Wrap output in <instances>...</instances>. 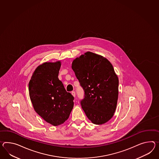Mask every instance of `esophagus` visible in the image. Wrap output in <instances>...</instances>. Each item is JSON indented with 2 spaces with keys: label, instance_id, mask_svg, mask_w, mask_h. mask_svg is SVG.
Instances as JSON below:
<instances>
[{
  "label": "esophagus",
  "instance_id": "34e87169",
  "mask_svg": "<svg viewBox=\"0 0 159 159\" xmlns=\"http://www.w3.org/2000/svg\"><path fill=\"white\" fill-rule=\"evenodd\" d=\"M71 93H72V95L74 97H75V96H76V93H75V91H72V92H71Z\"/></svg>",
  "mask_w": 159,
  "mask_h": 159
}]
</instances>
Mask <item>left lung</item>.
<instances>
[{
	"label": "left lung",
	"mask_w": 159,
	"mask_h": 159,
	"mask_svg": "<svg viewBox=\"0 0 159 159\" xmlns=\"http://www.w3.org/2000/svg\"><path fill=\"white\" fill-rule=\"evenodd\" d=\"M72 68L84 91L80 103L86 116L93 124H105L114 116L118 97L119 80L112 64L87 52L74 60Z\"/></svg>",
	"instance_id": "8db88e82"
}]
</instances>
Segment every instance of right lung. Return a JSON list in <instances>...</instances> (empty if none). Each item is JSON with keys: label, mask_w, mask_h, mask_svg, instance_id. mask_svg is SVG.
Listing matches in <instances>:
<instances>
[{"label": "right lung", "mask_w": 159, "mask_h": 159, "mask_svg": "<svg viewBox=\"0 0 159 159\" xmlns=\"http://www.w3.org/2000/svg\"><path fill=\"white\" fill-rule=\"evenodd\" d=\"M60 66V61L43 63L34 71L29 83V96L35 112L53 126L68 120L74 105V97L66 92L58 79Z\"/></svg>", "instance_id": "add662e5"}]
</instances>
